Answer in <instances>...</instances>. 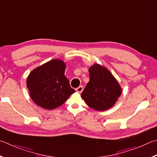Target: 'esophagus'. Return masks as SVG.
I'll return each instance as SVG.
<instances>
[{
  "instance_id": "esophagus-1",
  "label": "esophagus",
  "mask_w": 157,
  "mask_h": 157,
  "mask_svg": "<svg viewBox=\"0 0 157 157\" xmlns=\"http://www.w3.org/2000/svg\"><path fill=\"white\" fill-rule=\"evenodd\" d=\"M83 89H84L83 86H79L78 88H76L75 90H76L78 93H82V91H83Z\"/></svg>"
}]
</instances>
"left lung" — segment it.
Returning a JSON list of instances; mask_svg holds the SVG:
<instances>
[{"mask_svg":"<svg viewBox=\"0 0 157 157\" xmlns=\"http://www.w3.org/2000/svg\"><path fill=\"white\" fill-rule=\"evenodd\" d=\"M90 80L81 97L90 108L104 111L112 107L121 95V88L112 73L98 64L89 68Z\"/></svg>","mask_w":157,"mask_h":157,"instance_id":"left-lung-1","label":"left lung"}]
</instances>
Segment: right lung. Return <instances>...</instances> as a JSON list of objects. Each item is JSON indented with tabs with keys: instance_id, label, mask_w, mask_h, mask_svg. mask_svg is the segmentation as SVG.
Here are the masks:
<instances>
[{
	"instance_id": "obj_1",
	"label": "right lung",
	"mask_w": 157,
	"mask_h": 157,
	"mask_svg": "<svg viewBox=\"0 0 157 157\" xmlns=\"http://www.w3.org/2000/svg\"><path fill=\"white\" fill-rule=\"evenodd\" d=\"M65 69L63 61L53 59L29 73L27 86L31 98L37 105L47 110L54 109L75 92L64 75Z\"/></svg>"
}]
</instances>
